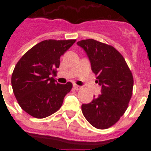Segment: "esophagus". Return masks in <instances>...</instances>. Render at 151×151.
<instances>
[{"label":"esophagus","instance_id":"34e87169","mask_svg":"<svg viewBox=\"0 0 151 151\" xmlns=\"http://www.w3.org/2000/svg\"><path fill=\"white\" fill-rule=\"evenodd\" d=\"M81 86H79L76 85V84H73V89L76 90V91H79V90H81Z\"/></svg>","mask_w":151,"mask_h":151}]
</instances>
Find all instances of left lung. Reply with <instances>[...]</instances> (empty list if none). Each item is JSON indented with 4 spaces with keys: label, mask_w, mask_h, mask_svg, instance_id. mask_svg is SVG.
I'll use <instances>...</instances> for the list:
<instances>
[{
    "label": "left lung",
    "mask_w": 151,
    "mask_h": 151,
    "mask_svg": "<svg viewBox=\"0 0 151 151\" xmlns=\"http://www.w3.org/2000/svg\"><path fill=\"white\" fill-rule=\"evenodd\" d=\"M88 56L101 95L82 105L83 116L96 129H105L116 123L125 112L132 97L133 74L123 56L115 47L97 40L78 41Z\"/></svg>",
    "instance_id": "left-lung-1"
}]
</instances>
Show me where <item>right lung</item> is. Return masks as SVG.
Masks as SVG:
<instances>
[{
    "instance_id": "1",
    "label": "right lung",
    "mask_w": 151,
    "mask_h": 151,
    "mask_svg": "<svg viewBox=\"0 0 151 151\" xmlns=\"http://www.w3.org/2000/svg\"><path fill=\"white\" fill-rule=\"evenodd\" d=\"M76 40H43L27 51L15 65L11 84L15 98L31 116L42 119L58 111L72 83L59 84L51 77L60 58Z\"/></svg>"
}]
</instances>
